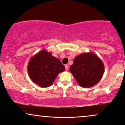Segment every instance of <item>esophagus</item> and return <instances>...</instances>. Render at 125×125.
Segmentation results:
<instances>
[{"label": "esophagus", "mask_w": 125, "mask_h": 125, "mask_svg": "<svg viewBox=\"0 0 125 125\" xmlns=\"http://www.w3.org/2000/svg\"><path fill=\"white\" fill-rule=\"evenodd\" d=\"M65 68L66 71H67V70H68V65H65Z\"/></svg>", "instance_id": "esophagus-1"}]
</instances>
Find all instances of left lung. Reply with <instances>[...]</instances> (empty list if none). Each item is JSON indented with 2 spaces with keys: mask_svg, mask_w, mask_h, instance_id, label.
I'll list each match as a JSON object with an SVG mask.
<instances>
[{
  "mask_svg": "<svg viewBox=\"0 0 125 125\" xmlns=\"http://www.w3.org/2000/svg\"><path fill=\"white\" fill-rule=\"evenodd\" d=\"M104 65L101 58L94 52H83L77 55L70 71L79 85L90 88L99 83L104 73Z\"/></svg>",
  "mask_w": 125,
  "mask_h": 125,
  "instance_id": "left-lung-1",
  "label": "left lung"
}]
</instances>
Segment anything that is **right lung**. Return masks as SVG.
Wrapping results in <instances>:
<instances>
[{"label":"right lung","mask_w":125,"mask_h":125,"mask_svg":"<svg viewBox=\"0 0 125 125\" xmlns=\"http://www.w3.org/2000/svg\"><path fill=\"white\" fill-rule=\"evenodd\" d=\"M27 71L34 83L45 88L52 84L58 74L65 71V67L59 59L45 49L30 58Z\"/></svg>","instance_id":"obj_1"}]
</instances>
